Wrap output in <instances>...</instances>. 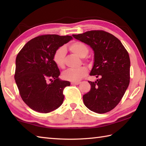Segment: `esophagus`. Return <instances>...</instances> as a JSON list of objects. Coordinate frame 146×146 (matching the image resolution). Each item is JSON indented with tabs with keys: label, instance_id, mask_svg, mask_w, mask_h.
Returning <instances> with one entry per match:
<instances>
[{
	"label": "esophagus",
	"instance_id": "obj_1",
	"mask_svg": "<svg viewBox=\"0 0 146 146\" xmlns=\"http://www.w3.org/2000/svg\"><path fill=\"white\" fill-rule=\"evenodd\" d=\"M80 83V82H71V85H79Z\"/></svg>",
	"mask_w": 146,
	"mask_h": 146
}]
</instances>
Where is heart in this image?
Returning a JSON list of instances; mask_svg holds the SVG:
<instances>
[{"label": "heart", "instance_id": "1", "mask_svg": "<svg viewBox=\"0 0 146 146\" xmlns=\"http://www.w3.org/2000/svg\"><path fill=\"white\" fill-rule=\"evenodd\" d=\"M69 49L73 54L82 58L86 57L89 52L88 46L85 43L80 41L71 43L69 46ZM65 56H66V49L63 47L59 48L54 51L52 60L58 68H64ZM87 73V68L81 67L76 70H66L62 73V77L67 81L76 82L84 78Z\"/></svg>", "mask_w": 146, "mask_h": 146}]
</instances>
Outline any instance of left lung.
Listing matches in <instances>:
<instances>
[{
    "mask_svg": "<svg viewBox=\"0 0 146 146\" xmlns=\"http://www.w3.org/2000/svg\"><path fill=\"white\" fill-rule=\"evenodd\" d=\"M72 36L90 46L94 52L90 75L98 79L88 82L91 89L83 96L84 104L94 112H108L119 103L129 86L131 61L128 52L119 39L104 31Z\"/></svg>",
    "mask_w": 146,
    "mask_h": 146,
    "instance_id": "obj_1",
    "label": "left lung"
}]
</instances>
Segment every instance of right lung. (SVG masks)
<instances>
[{
	"label": "right lung",
	"instance_id": "1",
	"mask_svg": "<svg viewBox=\"0 0 146 146\" xmlns=\"http://www.w3.org/2000/svg\"><path fill=\"white\" fill-rule=\"evenodd\" d=\"M72 39L70 36H39L27 42L18 53L14 79L22 99L32 110L46 113L63 104V90L70 82L59 78L60 71L52 56Z\"/></svg>",
	"mask_w": 146,
	"mask_h": 146
}]
</instances>
